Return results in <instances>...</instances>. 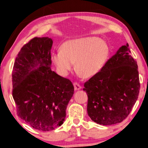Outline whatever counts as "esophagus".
Segmentation results:
<instances>
[{"label":"esophagus","mask_w":148,"mask_h":148,"mask_svg":"<svg viewBox=\"0 0 148 148\" xmlns=\"http://www.w3.org/2000/svg\"><path fill=\"white\" fill-rule=\"evenodd\" d=\"M74 87L75 90H79L81 88V86L79 84H77V83H74Z\"/></svg>","instance_id":"esophagus-1"}]
</instances>
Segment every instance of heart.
<instances>
[{
  "label": "heart",
  "mask_w": 148,
  "mask_h": 148,
  "mask_svg": "<svg viewBox=\"0 0 148 148\" xmlns=\"http://www.w3.org/2000/svg\"><path fill=\"white\" fill-rule=\"evenodd\" d=\"M108 48L104 42L95 37L74 39L65 42L61 51L53 53L52 61L62 75L75 69L81 76L90 78L97 74L106 63Z\"/></svg>",
  "instance_id": "heart-1"
}]
</instances>
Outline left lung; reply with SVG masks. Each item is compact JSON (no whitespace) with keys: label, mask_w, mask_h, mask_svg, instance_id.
<instances>
[{"label":"left lung","mask_w":148,"mask_h":148,"mask_svg":"<svg viewBox=\"0 0 148 148\" xmlns=\"http://www.w3.org/2000/svg\"><path fill=\"white\" fill-rule=\"evenodd\" d=\"M140 82L137 62L128 43L122 46L100 72L85 83L88 114L102 125L120 123L128 116L138 99Z\"/></svg>","instance_id":"left-lung-1"}]
</instances>
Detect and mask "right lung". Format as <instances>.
I'll return each instance as SVG.
<instances>
[{
	"instance_id": "1",
	"label": "right lung",
	"mask_w": 148,
	"mask_h": 148,
	"mask_svg": "<svg viewBox=\"0 0 148 148\" xmlns=\"http://www.w3.org/2000/svg\"><path fill=\"white\" fill-rule=\"evenodd\" d=\"M52 45L48 37L32 39L18 52L12 74L18 116L43 132L63 124L74 90L69 79L51 70Z\"/></svg>"
}]
</instances>
